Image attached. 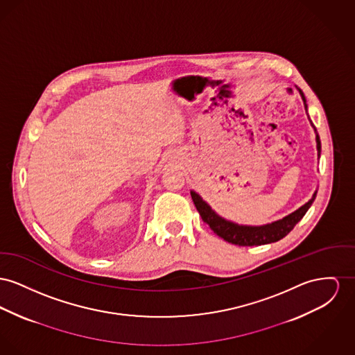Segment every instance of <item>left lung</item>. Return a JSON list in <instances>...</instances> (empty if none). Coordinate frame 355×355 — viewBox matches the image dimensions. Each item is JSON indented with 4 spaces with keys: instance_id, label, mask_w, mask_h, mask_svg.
Here are the masks:
<instances>
[{
    "instance_id": "left-lung-1",
    "label": "left lung",
    "mask_w": 355,
    "mask_h": 355,
    "mask_svg": "<svg viewBox=\"0 0 355 355\" xmlns=\"http://www.w3.org/2000/svg\"><path fill=\"white\" fill-rule=\"evenodd\" d=\"M300 94L304 101V106L307 107L304 95L302 92H300ZM315 132H316V129H315ZM316 144H318L316 145L318 155H320V140H319L318 135H316ZM191 198L193 200L196 210L200 214L203 222L210 226V229L216 236L223 238L229 243L238 245V246H259V245L277 242L286 234H289L293 230V227L296 226V223L306 215L308 209L313 203V200L316 198V192L313 193L312 199L308 203L302 206L295 213L289 214L283 219L273 222L270 225H265V226H239L233 222L225 220L223 218H220L219 215L214 213L213 210L210 209V206L206 202H203L202 198L198 193H195L193 191H191Z\"/></svg>"
}]
</instances>
